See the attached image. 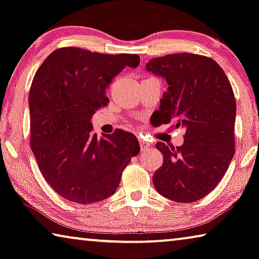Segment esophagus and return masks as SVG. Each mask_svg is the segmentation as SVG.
<instances>
[{"label":"esophagus","instance_id":"1","mask_svg":"<svg viewBox=\"0 0 259 259\" xmlns=\"http://www.w3.org/2000/svg\"><path fill=\"white\" fill-rule=\"evenodd\" d=\"M139 145H141L142 150H147L151 146L150 143H147L146 141H144V139H142V138H139Z\"/></svg>","mask_w":259,"mask_h":259}]
</instances>
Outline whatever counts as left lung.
Masks as SVG:
<instances>
[{"label":"left lung","instance_id":"1","mask_svg":"<svg viewBox=\"0 0 259 259\" xmlns=\"http://www.w3.org/2000/svg\"><path fill=\"white\" fill-rule=\"evenodd\" d=\"M145 67L168 84L154 112L157 121L186 129L181 146L155 145L163 163L153 184L168 199L196 202L217 187L235 153L232 85L214 60L191 53L154 57Z\"/></svg>","mask_w":259,"mask_h":259}]
</instances>
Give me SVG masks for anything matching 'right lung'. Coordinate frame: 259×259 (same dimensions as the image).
<instances>
[{
	"mask_svg": "<svg viewBox=\"0 0 259 259\" xmlns=\"http://www.w3.org/2000/svg\"><path fill=\"white\" fill-rule=\"evenodd\" d=\"M136 54H100L78 47L56 49L36 70L28 94L31 147L41 174L63 198L92 204L112 196L122 171L141 151L121 129L98 138L91 117L107 106L106 90Z\"/></svg>",
	"mask_w": 259,
	"mask_h": 259,
	"instance_id": "1",
	"label": "right lung"
}]
</instances>
